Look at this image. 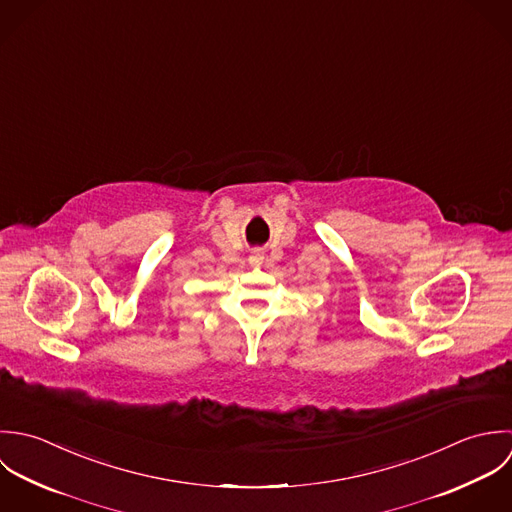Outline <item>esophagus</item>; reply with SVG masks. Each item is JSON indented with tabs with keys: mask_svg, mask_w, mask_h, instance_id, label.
Returning a JSON list of instances; mask_svg holds the SVG:
<instances>
[{
	"mask_svg": "<svg viewBox=\"0 0 512 512\" xmlns=\"http://www.w3.org/2000/svg\"><path fill=\"white\" fill-rule=\"evenodd\" d=\"M249 263H251V265H261V263H263V251H261V249L251 251V255H249Z\"/></svg>",
	"mask_w": 512,
	"mask_h": 512,
	"instance_id": "obj_1",
	"label": "esophagus"
}]
</instances>
